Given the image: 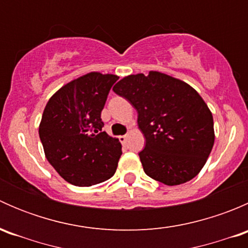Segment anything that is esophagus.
<instances>
[{"mask_svg":"<svg viewBox=\"0 0 248 248\" xmlns=\"http://www.w3.org/2000/svg\"><path fill=\"white\" fill-rule=\"evenodd\" d=\"M127 138H128V136H127V134H124V136H121L120 137V141L122 142V144H126V140H127Z\"/></svg>","mask_w":248,"mask_h":248,"instance_id":"1","label":"esophagus"}]
</instances>
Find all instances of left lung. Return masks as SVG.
Segmentation results:
<instances>
[{
    "mask_svg": "<svg viewBox=\"0 0 248 248\" xmlns=\"http://www.w3.org/2000/svg\"><path fill=\"white\" fill-rule=\"evenodd\" d=\"M112 90L138 111L146 139L139 152L145 174L167 186L197 176L215 141L214 119L201 94L182 80L155 71L124 77Z\"/></svg>",
    "mask_w": 248,
    "mask_h": 248,
    "instance_id": "1",
    "label": "left lung"
}]
</instances>
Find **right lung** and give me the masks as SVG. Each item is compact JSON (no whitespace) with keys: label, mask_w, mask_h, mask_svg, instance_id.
I'll return each instance as SVG.
<instances>
[{"label":"right lung","mask_w":248,"mask_h":248,"mask_svg":"<svg viewBox=\"0 0 248 248\" xmlns=\"http://www.w3.org/2000/svg\"><path fill=\"white\" fill-rule=\"evenodd\" d=\"M117 79L98 72L85 74L52 94L44 109L39 124L44 154L60 176L74 186L101 184L116 171L122 146L102 132L101 112Z\"/></svg>","instance_id":"obj_1"}]
</instances>
